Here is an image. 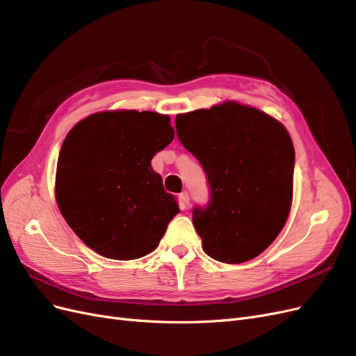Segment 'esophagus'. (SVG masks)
Returning a JSON list of instances; mask_svg holds the SVG:
<instances>
[{
  "instance_id": "1",
  "label": "esophagus",
  "mask_w": 356,
  "mask_h": 356,
  "mask_svg": "<svg viewBox=\"0 0 356 356\" xmlns=\"http://www.w3.org/2000/svg\"><path fill=\"white\" fill-rule=\"evenodd\" d=\"M179 202H181L182 204H184V207H187V204L190 203V196H188L187 191L181 193V195H179Z\"/></svg>"
}]
</instances>
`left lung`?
Here are the masks:
<instances>
[{
    "label": "left lung",
    "mask_w": 356,
    "mask_h": 356,
    "mask_svg": "<svg viewBox=\"0 0 356 356\" xmlns=\"http://www.w3.org/2000/svg\"><path fill=\"white\" fill-rule=\"evenodd\" d=\"M177 136L207 174L209 202L193 225L213 260L245 263L281 233L293 200L296 153L286 129L238 102L178 114Z\"/></svg>",
    "instance_id": "obj_1"
}]
</instances>
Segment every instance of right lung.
Returning <instances> with one entry per match:
<instances>
[{
	"instance_id": "obj_1",
	"label": "right lung",
	"mask_w": 356,
	"mask_h": 356,
	"mask_svg": "<svg viewBox=\"0 0 356 356\" xmlns=\"http://www.w3.org/2000/svg\"><path fill=\"white\" fill-rule=\"evenodd\" d=\"M174 139L168 115L106 111L75 124L62 144L56 200L79 238L113 260L154 251L179 212L152 159Z\"/></svg>"
}]
</instances>
